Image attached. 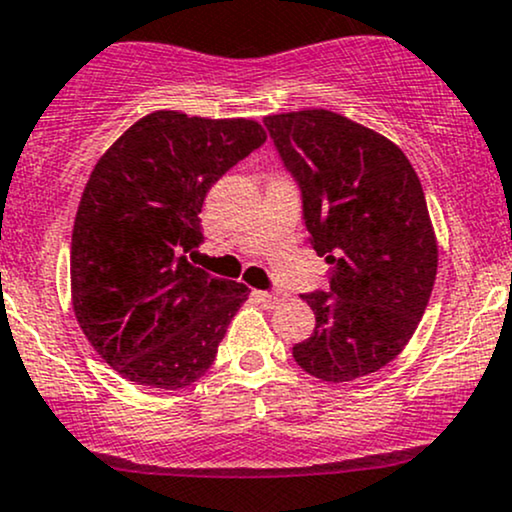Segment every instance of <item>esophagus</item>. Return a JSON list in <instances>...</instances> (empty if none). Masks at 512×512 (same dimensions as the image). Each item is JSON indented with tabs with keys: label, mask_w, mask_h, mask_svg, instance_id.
Returning <instances> with one entry per match:
<instances>
[{
	"label": "esophagus",
	"mask_w": 512,
	"mask_h": 512,
	"mask_svg": "<svg viewBox=\"0 0 512 512\" xmlns=\"http://www.w3.org/2000/svg\"><path fill=\"white\" fill-rule=\"evenodd\" d=\"M254 297H256V300L261 302L266 309L278 307V304L283 302V295H280V292H263V290H258V292H254Z\"/></svg>",
	"instance_id": "1"
}]
</instances>
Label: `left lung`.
I'll return each instance as SVG.
<instances>
[{
	"mask_svg": "<svg viewBox=\"0 0 512 512\" xmlns=\"http://www.w3.org/2000/svg\"><path fill=\"white\" fill-rule=\"evenodd\" d=\"M302 191L314 251L331 263V290L309 292L317 326L292 355L324 382L382 370L426 312L438 241L406 154L380 132L326 108L263 118Z\"/></svg>",
	"mask_w": 512,
	"mask_h": 512,
	"instance_id": "1",
	"label": "left lung"
}]
</instances>
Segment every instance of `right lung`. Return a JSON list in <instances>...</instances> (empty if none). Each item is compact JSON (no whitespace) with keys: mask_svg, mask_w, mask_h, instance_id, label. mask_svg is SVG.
<instances>
[{"mask_svg":"<svg viewBox=\"0 0 512 512\" xmlns=\"http://www.w3.org/2000/svg\"><path fill=\"white\" fill-rule=\"evenodd\" d=\"M266 142L249 118L154 111L106 149L72 229V309L120 377L183 389L215 363L249 287L186 261L212 183Z\"/></svg>","mask_w":512,"mask_h":512,"instance_id":"add662e5","label":"right lung"}]
</instances>
